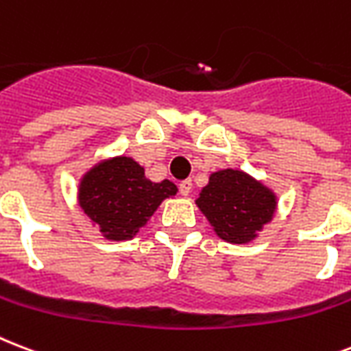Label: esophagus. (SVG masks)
Masks as SVG:
<instances>
[{"label":"esophagus","mask_w":351,"mask_h":351,"mask_svg":"<svg viewBox=\"0 0 351 351\" xmlns=\"http://www.w3.org/2000/svg\"><path fill=\"white\" fill-rule=\"evenodd\" d=\"M191 187H193L191 180H182L180 184H178V189H180V193L184 195V197H187V195L191 193Z\"/></svg>","instance_id":"esophagus-1"}]
</instances>
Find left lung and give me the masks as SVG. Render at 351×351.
<instances>
[{"mask_svg": "<svg viewBox=\"0 0 351 351\" xmlns=\"http://www.w3.org/2000/svg\"><path fill=\"white\" fill-rule=\"evenodd\" d=\"M195 204L221 239L247 245L274 219L278 197L252 175L228 167L211 173Z\"/></svg>", "mask_w": 351, "mask_h": 351, "instance_id": "1", "label": "left lung"}]
</instances>
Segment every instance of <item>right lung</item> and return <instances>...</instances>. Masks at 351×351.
Instances as JSON below:
<instances>
[{
    "label": "right lung",
    "mask_w": 351,
    "mask_h": 351,
    "mask_svg": "<svg viewBox=\"0 0 351 351\" xmlns=\"http://www.w3.org/2000/svg\"><path fill=\"white\" fill-rule=\"evenodd\" d=\"M176 191L171 180H149L134 158L112 156L99 160L82 175L77 199L104 239L128 241Z\"/></svg>",
    "instance_id": "right-lung-1"
}]
</instances>
